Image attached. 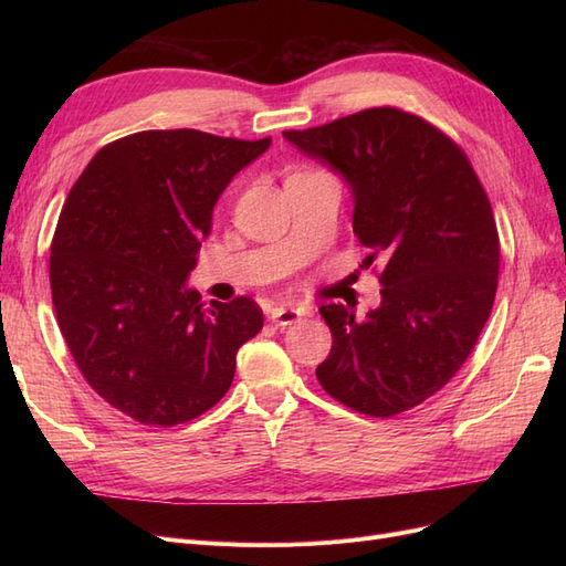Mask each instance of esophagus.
<instances>
[{
    "label": "esophagus",
    "instance_id": "34e87169",
    "mask_svg": "<svg viewBox=\"0 0 566 566\" xmlns=\"http://www.w3.org/2000/svg\"><path fill=\"white\" fill-rule=\"evenodd\" d=\"M304 316V310H295V306H273L269 312V321L276 325H293Z\"/></svg>",
    "mask_w": 566,
    "mask_h": 566
}]
</instances>
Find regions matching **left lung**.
<instances>
[{
	"instance_id": "left-lung-1",
	"label": "left lung",
	"mask_w": 566,
	"mask_h": 566,
	"mask_svg": "<svg viewBox=\"0 0 566 566\" xmlns=\"http://www.w3.org/2000/svg\"><path fill=\"white\" fill-rule=\"evenodd\" d=\"M352 191L354 233L387 264L380 306L325 304L333 347L321 387L358 413L389 418L430 399L465 364L499 285V231L474 169L447 134L399 108H368L283 132Z\"/></svg>"
}]
</instances>
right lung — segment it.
<instances>
[{"label":"right lung","mask_w":566,"mask_h":566,"mask_svg":"<svg viewBox=\"0 0 566 566\" xmlns=\"http://www.w3.org/2000/svg\"><path fill=\"white\" fill-rule=\"evenodd\" d=\"M269 146L139 132L101 148L65 198L49 256L59 328L84 380L136 422L172 427L210 410L262 331L250 297L205 306L186 281L219 196Z\"/></svg>","instance_id":"right-lung-1"}]
</instances>
